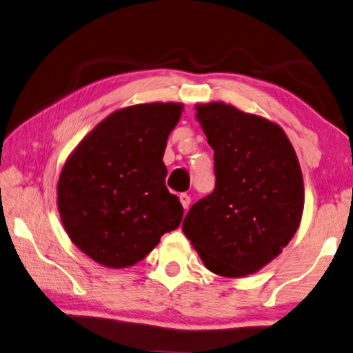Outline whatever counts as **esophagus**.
Wrapping results in <instances>:
<instances>
[{"mask_svg": "<svg viewBox=\"0 0 353 353\" xmlns=\"http://www.w3.org/2000/svg\"><path fill=\"white\" fill-rule=\"evenodd\" d=\"M180 201H181V205L184 208V211H188L189 206H190V196L188 194H181L180 195Z\"/></svg>", "mask_w": 353, "mask_h": 353, "instance_id": "34e87169", "label": "esophagus"}]
</instances>
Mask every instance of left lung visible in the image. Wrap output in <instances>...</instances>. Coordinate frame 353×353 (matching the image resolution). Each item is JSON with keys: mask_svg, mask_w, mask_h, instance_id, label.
<instances>
[{"mask_svg": "<svg viewBox=\"0 0 353 353\" xmlns=\"http://www.w3.org/2000/svg\"><path fill=\"white\" fill-rule=\"evenodd\" d=\"M214 148L215 189L190 208L183 232L205 267L254 274L281 254L304 212V178L281 125L225 102L196 103Z\"/></svg>", "mask_w": 353, "mask_h": 353, "instance_id": "left-lung-1", "label": "left lung"}]
</instances>
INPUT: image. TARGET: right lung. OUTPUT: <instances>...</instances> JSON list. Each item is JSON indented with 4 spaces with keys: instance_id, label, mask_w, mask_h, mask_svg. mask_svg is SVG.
I'll use <instances>...</instances> for the list:
<instances>
[{
    "instance_id": "right-lung-1",
    "label": "right lung",
    "mask_w": 353,
    "mask_h": 353,
    "mask_svg": "<svg viewBox=\"0 0 353 353\" xmlns=\"http://www.w3.org/2000/svg\"><path fill=\"white\" fill-rule=\"evenodd\" d=\"M183 108L153 102L113 111L65 161L60 220L71 242L102 267H133L180 226L183 206L165 188L163 157Z\"/></svg>"
}]
</instances>
